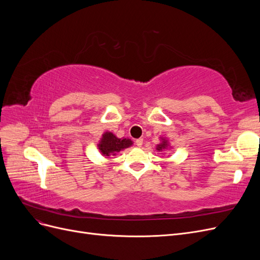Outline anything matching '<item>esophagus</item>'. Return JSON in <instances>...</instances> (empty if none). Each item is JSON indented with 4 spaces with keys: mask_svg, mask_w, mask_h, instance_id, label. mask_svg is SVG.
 Returning a JSON list of instances; mask_svg holds the SVG:
<instances>
[{
    "mask_svg": "<svg viewBox=\"0 0 260 260\" xmlns=\"http://www.w3.org/2000/svg\"><path fill=\"white\" fill-rule=\"evenodd\" d=\"M142 144H143V139H138V140H136V145H137L138 147H141V146H142Z\"/></svg>",
    "mask_w": 260,
    "mask_h": 260,
    "instance_id": "1",
    "label": "esophagus"
}]
</instances>
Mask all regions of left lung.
Here are the masks:
<instances>
[{
    "instance_id": "left-lung-1",
    "label": "left lung",
    "mask_w": 260,
    "mask_h": 260,
    "mask_svg": "<svg viewBox=\"0 0 260 260\" xmlns=\"http://www.w3.org/2000/svg\"><path fill=\"white\" fill-rule=\"evenodd\" d=\"M168 147V141L166 139H161V143L157 145L156 149L157 151H162V149H166Z\"/></svg>"
}]
</instances>
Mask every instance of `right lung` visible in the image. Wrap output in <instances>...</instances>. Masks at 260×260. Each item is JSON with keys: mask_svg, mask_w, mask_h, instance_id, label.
Instances as JSON below:
<instances>
[{"mask_svg": "<svg viewBox=\"0 0 260 260\" xmlns=\"http://www.w3.org/2000/svg\"><path fill=\"white\" fill-rule=\"evenodd\" d=\"M132 144L133 143L130 139H118L114 133L107 131L102 136L98 147L102 155L108 157L111 155H116V153L130 147Z\"/></svg>", "mask_w": 260, "mask_h": 260, "instance_id": "add662e5", "label": "right lung"}]
</instances>
